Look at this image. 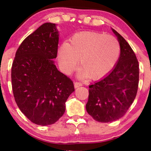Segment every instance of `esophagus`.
Here are the masks:
<instances>
[{"label":"esophagus","mask_w":151,"mask_h":151,"mask_svg":"<svg viewBox=\"0 0 151 151\" xmlns=\"http://www.w3.org/2000/svg\"><path fill=\"white\" fill-rule=\"evenodd\" d=\"M82 84H83L81 82H79V81H76V82H74V87L77 88V87H79V86H82Z\"/></svg>","instance_id":"obj_1"}]
</instances>
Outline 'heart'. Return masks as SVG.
Returning <instances> with one entry per match:
<instances>
[{"mask_svg": "<svg viewBox=\"0 0 151 151\" xmlns=\"http://www.w3.org/2000/svg\"><path fill=\"white\" fill-rule=\"evenodd\" d=\"M120 44L115 37L99 32H81L63 43L58 57L62 70L70 74L77 67L78 60L84 77L96 79L112 69L120 55Z\"/></svg>", "mask_w": 151, "mask_h": 151, "instance_id": "b5f03b06", "label": "heart"}]
</instances>
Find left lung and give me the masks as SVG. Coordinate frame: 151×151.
I'll list each match as a JSON object with an SVG mask.
<instances>
[{
    "instance_id": "8db88e82",
    "label": "left lung",
    "mask_w": 151,
    "mask_h": 151,
    "mask_svg": "<svg viewBox=\"0 0 151 151\" xmlns=\"http://www.w3.org/2000/svg\"><path fill=\"white\" fill-rule=\"evenodd\" d=\"M121 54L114 68L101 80L89 86L87 113L101 123L116 121L125 115L138 91L139 65L134 52L114 29Z\"/></svg>"
}]
</instances>
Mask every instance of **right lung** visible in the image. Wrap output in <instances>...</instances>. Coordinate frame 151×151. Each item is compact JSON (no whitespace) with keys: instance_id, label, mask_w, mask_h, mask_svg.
<instances>
[{"instance_id":"right-lung-1","label":"right lung","mask_w":151,"mask_h":151,"mask_svg":"<svg viewBox=\"0 0 151 151\" xmlns=\"http://www.w3.org/2000/svg\"><path fill=\"white\" fill-rule=\"evenodd\" d=\"M58 42L55 24L44 23L22 41L12 65L15 101L22 114L37 125L57 122L74 91L73 81L52 61L57 58Z\"/></svg>"}]
</instances>
